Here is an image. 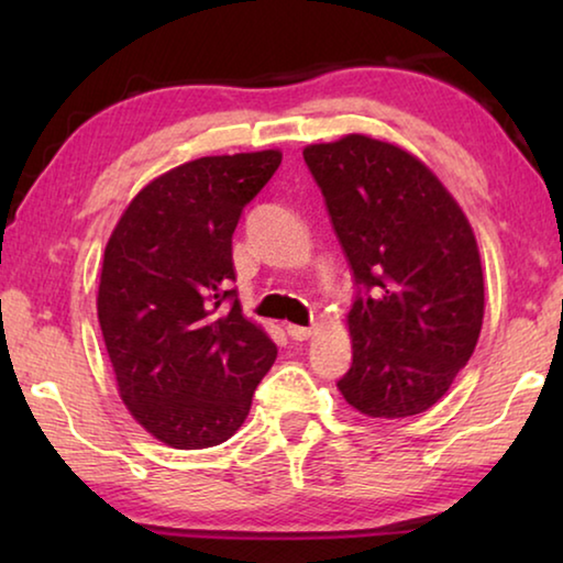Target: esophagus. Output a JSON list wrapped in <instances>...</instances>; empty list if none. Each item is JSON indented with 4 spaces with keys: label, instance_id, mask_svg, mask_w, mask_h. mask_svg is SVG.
<instances>
[{
    "label": "esophagus",
    "instance_id": "34e87169",
    "mask_svg": "<svg viewBox=\"0 0 563 563\" xmlns=\"http://www.w3.org/2000/svg\"><path fill=\"white\" fill-rule=\"evenodd\" d=\"M288 335L292 340H308L312 335V328H302V325H288Z\"/></svg>",
    "mask_w": 563,
    "mask_h": 563
}]
</instances>
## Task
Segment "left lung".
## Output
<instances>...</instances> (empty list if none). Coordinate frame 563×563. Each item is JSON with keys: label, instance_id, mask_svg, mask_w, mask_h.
Wrapping results in <instances>:
<instances>
[{"label": "left lung", "instance_id": "8db88e82", "mask_svg": "<svg viewBox=\"0 0 563 563\" xmlns=\"http://www.w3.org/2000/svg\"><path fill=\"white\" fill-rule=\"evenodd\" d=\"M302 158L357 285L340 393L367 417L424 412L479 340L484 275L472 225L440 178L387 141L350 133Z\"/></svg>", "mask_w": 563, "mask_h": 563}]
</instances>
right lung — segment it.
Returning a JSON list of instances; mask_svg holds the SVG:
<instances>
[{"instance_id":"obj_1","label":"right lung","mask_w":563,"mask_h":563,"mask_svg":"<svg viewBox=\"0 0 563 563\" xmlns=\"http://www.w3.org/2000/svg\"><path fill=\"white\" fill-rule=\"evenodd\" d=\"M280 161L271 148L170 168L133 198L103 251L97 308L121 399L176 450L233 437L278 357L228 288L235 225Z\"/></svg>"}]
</instances>
